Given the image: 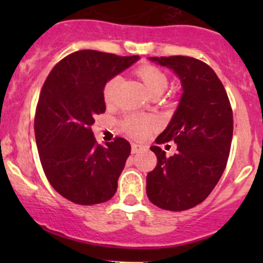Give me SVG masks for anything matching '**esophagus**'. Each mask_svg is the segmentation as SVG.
I'll use <instances>...</instances> for the list:
<instances>
[{"label":"esophagus","mask_w":263,"mask_h":263,"mask_svg":"<svg viewBox=\"0 0 263 263\" xmlns=\"http://www.w3.org/2000/svg\"><path fill=\"white\" fill-rule=\"evenodd\" d=\"M141 150H142V146H141V145L132 144V146H131V151H132V154H137V153H139V151H141Z\"/></svg>","instance_id":"1"}]
</instances>
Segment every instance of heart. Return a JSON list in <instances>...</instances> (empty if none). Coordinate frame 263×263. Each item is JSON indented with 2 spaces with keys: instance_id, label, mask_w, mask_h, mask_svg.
Wrapping results in <instances>:
<instances>
[{
  "instance_id": "heart-1",
  "label": "heart",
  "mask_w": 263,
  "mask_h": 263,
  "mask_svg": "<svg viewBox=\"0 0 263 263\" xmlns=\"http://www.w3.org/2000/svg\"><path fill=\"white\" fill-rule=\"evenodd\" d=\"M136 75L144 84L146 91L153 95H160L168 86V76L164 71L153 65H142L136 68ZM119 85L118 76H113L105 82L103 87V99L105 104L115 102L117 87ZM158 127V121L154 117L142 115H129L122 121V128L128 136L136 140L146 139L148 135Z\"/></svg>"
}]
</instances>
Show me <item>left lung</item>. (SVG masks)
Listing matches in <instances>:
<instances>
[{
	"mask_svg": "<svg viewBox=\"0 0 263 263\" xmlns=\"http://www.w3.org/2000/svg\"><path fill=\"white\" fill-rule=\"evenodd\" d=\"M181 79L183 94L168 127L156 144L174 141L177 153L166 156L151 146L158 164L146 177L151 202L183 211L206 200L227 166L233 139V110L224 85L205 62L185 55L150 57Z\"/></svg>",
	"mask_w": 263,
	"mask_h": 263,
	"instance_id": "1",
	"label": "left lung"
}]
</instances>
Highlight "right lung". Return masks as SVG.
<instances>
[{
	"mask_svg": "<svg viewBox=\"0 0 263 263\" xmlns=\"http://www.w3.org/2000/svg\"><path fill=\"white\" fill-rule=\"evenodd\" d=\"M139 58L78 50L44 81L34 119L36 146L50 185L71 202L97 205L115 196L131 145L123 137L98 145L91 126L105 112V82Z\"/></svg>",
	"mask_w": 263,
	"mask_h": 263,
	"instance_id": "1",
	"label": "right lung"
}]
</instances>
